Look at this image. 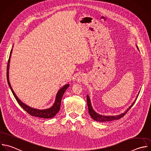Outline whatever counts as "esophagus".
<instances>
[{
    "label": "esophagus",
    "instance_id": "1",
    "mask_svg": "<svg viewBox=\"0 0 151 151\" xmlns=\"http://www.w3.org/2000/svg\"><path fill=\"white\" fill-rule=\"evenodd\" d=\"M84 80L83 79V77L81 76H80L78 77V81L79 82H81V81H83Z\"/></svg>",
    "mask_w": 151,
    "mask_h": 151
}]
</instances>
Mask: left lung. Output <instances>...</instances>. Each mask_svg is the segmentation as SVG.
I'll use <instances>...</instances> for the list:
<instances>
[{
  "instance_id": "1",
  "label": "left lung",
  "mask_w": 151,
  "mask_h": 151,
  "mask_svg": "<svg viewBox=\"0 0 151 151\" xmlns=\"http://www.w3.org/2000/svg\"><path fill=\"white\" fill-rule=\"evenodd\" d=\"M138 95H139V94H138ZM138 95H137V96H138ZM135 101H136V100L133 101V103L132 104V105L124 113H122V114H120L119 115H117V116H103V115H100L99 114H97V113H96L94 111V110L92 108L91 104L90 98H89L88 95L87 96V106H88V113H89L90 116L91 117V118L93 120H96L97 122H109V121H111V120H114L120 119L121 117H123L127 113V112L131 109V107L133 106V105L134 104Z\"/></svg>"
}]
</instances>
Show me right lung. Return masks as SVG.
Returning <instances> with one entry per match:
<instances>
[{"instance_id": "obj_1", "label": "right lung", "mask_w": 151, "mask_h": 151, "mask_svg": "<svg viewBox=\"0 0 151 151\" xmlns=\"http://www.w3.org/2000/svg\"><path fill=\"white\" fill-rule=\"evenodd\" d=\"M12 50L11 51L10 53V55H9V58L8 60V65H7V80H8V84L11 88V90L15 97V98L16 99L17 102L18 103V104L24 109V110H25L28 113H29L30 115L33 116H35V117H41V118H44V119H48V118H52L53 117H54L55 116V114L59 111L60 109V106H61V99L62 97L63 96V94L64 93V92L65 91V90L67 89V88L69 87V84H66L65 86H64L57 93V96H56V99H55V101L54 104H53V106L47 109H44V110H38V109H34L32 108L31 107L28 106L27 105L25 104L24 103H23L19 99L18 97L17 96V95L15 94L9 82V63H10V58L11 56V53H12Z\"/></svg>"}]
</instances>
